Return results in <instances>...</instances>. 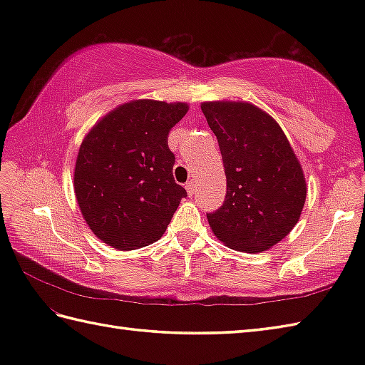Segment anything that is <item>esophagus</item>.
<instances>
[{
  "label": "esophagus",
  "mask_w": 365,
  "mask_h": 365,
  "mask_svg": "<svg viewBox=\"0 0 365 365\" xmlns=\"http://www.w3.org/2000/svg\"><path fill=\"white\" fill-rule=\"evenodd\" d=\"M185 188H187L190 196H195V195H196V190H197V185H196L195 180H190V182L187 183V187H185Z\"/></svg>",
  "instance_id": "1"
}]
</instances>
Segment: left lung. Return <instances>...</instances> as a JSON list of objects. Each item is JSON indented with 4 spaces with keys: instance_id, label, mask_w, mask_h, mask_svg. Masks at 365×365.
I'll list each match as a JSON object with an SVG mask.
<instances>
[{
    "instance_id": "left-lung-1",
    "label": "left lung",
    "mask_w": 365,
    "mask_h": 365,
    "mask_svg": "<svg viewBox=\"0 0 365 365\" xmlns=\"http://www.w3.org/2000/svg\"><path fill=\"white\" fill-rule=\"evenodd\" d=\"M227 178L224 204L207 220L230 250L262 252L297 226L306 180L289 139L269 114L247 102H204Z\"/></svg>"
}]
</instances>
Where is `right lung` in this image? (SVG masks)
<instances>
[{"mask_svg":"<svg viewBox=\"0 0 365 365\" xmlns=\"http://www.w3.org/2000/svg\"><path fill=\"white\" fill-rule=\"evenodd\" d=\"M187 103L133 100L91 128L76 157L73 188L97 238L133 251L161 238L187 190L173 175L170 128Z\"/></svg>","mask_w":365,"mask_h":365,"instance_id":"1","label":"right lung"}]
</instances>
